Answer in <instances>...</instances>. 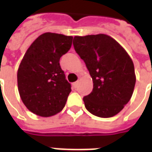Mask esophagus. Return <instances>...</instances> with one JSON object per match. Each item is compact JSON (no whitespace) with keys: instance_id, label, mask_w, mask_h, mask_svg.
<instances>
[{"instance_id":"34e87169","label":"esophagus","mask_w":152,"mask_h":152,"mask_svg":"<svg viewBox=\"0 0 152 152\" xmlns=\"http://www.w3.org/2000/svg\"><path fill=\"white\" fill-rule=\"evenodd\" d=\"M77 86H78V81L74 82V83H73V87H74V88H76Z\"/></svg>"}]
</instances>
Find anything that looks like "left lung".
Wrapping results in <instances>:
<instances>
[{
  "label": "left lung",
  "mask_w": 152,
  "mask_h": 152,
  "mask_svg": "<svg viewBox=\"0 0 152 152\" xmlns=\"http://www.w3.org/2000/svg\"><path fill=\"white\" fill-rule=\"evenodd\" d=\"M73 46L93 81L91 93L83 98L86 110L102 118L118 114L132 98L136 84L132 58L115 39L105 34L76 36Z\"/></svg>",
  "instance_id": "1"
}]
</instances>
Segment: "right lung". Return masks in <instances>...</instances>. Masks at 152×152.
I'll use <instances>...</instances> for the list:
<instances>
[{"instance_id": "1", "label": "right lung", "mask_w": 152, "mask_h": 152, "mask_svg": "<svg viewBox=\"0 0 152 152\" xmlns=\"http://www.w3.org/2000/svg\"><path fill=\"white\" fill-rule=\"evenodd\" d=\"M72 39L62 34L43 33L20 61L17 72L20 96L36 115L49 117L62 111L66 105L72 89L59 61L70 50Z\"/></svg>"}]
</instances>
